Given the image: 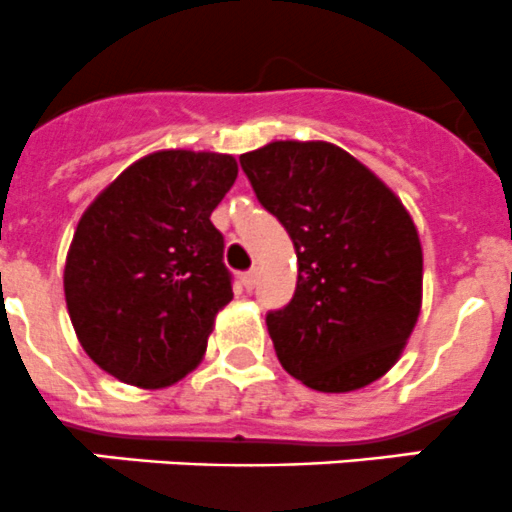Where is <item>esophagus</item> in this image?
Returning <instances> with one entry per match:
<instances>
[{"label":"esophagus","mask_w":512,"mask_h":512,"mask_svg":"<svg viewBox=\"0 0 512 512\" xmlns=\"http://www.w3.org/2000/svg\"><path fill=\"white\" fill-rule=\"evenodd\" d=\"M256 281H258V271H256V268H251V271H246L244 276H241V283H244V286L249 288V291L256 286Z\"/></svg>","instance_id":"1"}]
</instances>
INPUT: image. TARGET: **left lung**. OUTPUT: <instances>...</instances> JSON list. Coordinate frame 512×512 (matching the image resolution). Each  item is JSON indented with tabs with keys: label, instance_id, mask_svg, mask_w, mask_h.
I'll return each instance as SVG.
<instances>
[{
	"label": "left lung",
	"instance_id": "1",
	"mask_svg": "<svg viewBox=\"0 0 512 512\" xmlns=\"http://www.w3.org/2000/svg\"><path fill=\"white\" fill-rule=\"evenodd\" d=\"M239 161L296 249V293L266 316L281 366L321 393L386 376L423 301V249L406 206L328 141H271Z\"/></svg>",
	"mask_w": 512,
	"mask_h": 512
}]
</instances>
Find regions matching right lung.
I'll return each instance as SVG.
<instances>
[{"label": "right lung", "instance_id": "add662e5", "mask_svg": "<svg viewBox=\"0 0 512 512\" xmlns=\"http://www.w3.org/2000/svg\"><path fill=\"white\" fill-rule=\"evenodd\" d=\"M236 176L231 154L154 151L84 211L64 296L101 371L129 386L166 388L199 366L216 313L234 298L211 211Z\"/></svg>", "mask_w": 512, "mask_h": 512}]
</instances>
